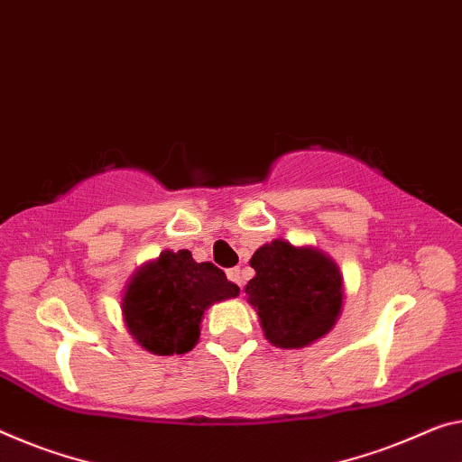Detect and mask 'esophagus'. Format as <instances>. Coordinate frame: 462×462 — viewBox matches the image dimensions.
<instances>
[{
  "label": "esophagus",
  "instance_id": "34e87169",
  "mask_svg": "<svg viewBox=\"0 0 462 462\" xmlns=\"http://www.w3.org/2000/svg\"><path fill=\"white\" fill-rule=\"evenodd\" d=\"M226 276H229V281L236 282L237 287H244V271H241V268H231V271H226Z\"/></svg>",
  "mask_w": 462,
  "mask_h": 462
}]
</instances>
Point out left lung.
<instances>
[{
    "label": "left lung",
    "instance_id": "8db88e82",
    "mask_svg": "<svg viewBox=\"0 0 462 462\" xmlns=\"http://www.w3.org/2000/svg\"><path fill=\"white\" fill-rule=\"evenodd\" d=\"M247 303L258 314L264 337L281 349H301L328 335L343 314V273L314 245L273 239L254 252Z\"/></svg>",
    "mask_w": 462,
    "mask_h": 462
}]
</instances>
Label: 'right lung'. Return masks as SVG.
Masks as SVG:
<instances>
[{
  "label": "right lung",
  "instance_id": "1",
  "mask_svg": "<svg viewBox=\"0 0 462 462\" xmlns=\"http://www.w3.org/2000/svg\"><path fill=\"white\" fill-rule=\"evenodd\" d=\"M237 295L239 287L212 262H196L188 250H165L130 276L122 318L144 351L181 355L200 340V324L210 305Z\"/></svg>",
  "mask_w": 462,
  "mask_h": 462
}]
</instances>
